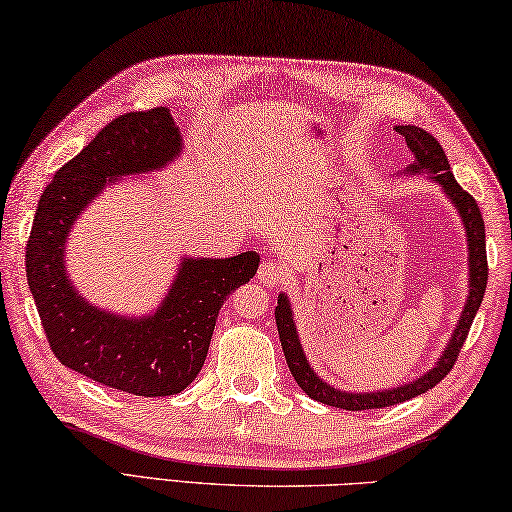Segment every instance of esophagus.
I'll return each instance as SVG.
<instances>
[{"label": "esophagus", "instance_id": "1", "mask_svg": "<svg viewBox=\"0 0 512 512\" xmlns=\"http://www.w3.org/2000/svg\"><path fill=\"white\" fill-rule=\"evenodd\" d=\"M288 274V267L283 261H265L261 267H258V279H261L263 286H276V283L283 281V276Z\"/></svg>", "mask_w": 512, "mask_h": 512}]
</instances>
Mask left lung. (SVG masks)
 Instances as JSON below:
<instances>
[{
	"label": "left lung",
	"mask_w": 512,
	"mask_h": 512,
	"mask_svg": "<svg viewBox=\"0 0 512 512\" xmlns=\"http://www.w3.org/2000/svg\"><path fill=\"white\" fill-rule=\"evenodd\" d=\"M401 136L406 138V145L410 152L415 154L417 161L410 167V172L424 170L431 174L433 181H438L442 188H445L447 197L454 201L460 220L465 224L467 231V247H469V297L467 304L463 308V315H460L458 326L454 335H451L449 345L445 349V354L438 358V365L433 367L431 372H426L422 379H415L401 388H392L385 392H342L335 390L331 385H326L320 376H317L308 360L304 356V349L299 345L297 338V329H295V320H292V311L288 304V297L281 295L279 301H276V329H279V338H281V347L283 354H286L290 374L295 376V381L301 390L306 392L308 397L315 401H322L326 406H335L342 410H370V408H388V406H397L401 401H408L422 392L431 390L438 385L445 376L454 370L456 360L460 349H463L467 333L472 329V322L476 317V311H479L481 301H483V292L485 286H488V256H485V224L479 211V204L476 199L469 195L467 190L458 186V181L454 174L449 170V161L445 152H442L440 142L435 140L431 133H426L420 127H397Z\"/></svg>",
	"instance_id": "1"
}]
</instances>
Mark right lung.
Listing matches in <instances>:
<instances>
[{"instance_id":"right-lung-1","label":"right lung","mask_w":512,"mask_h":512,"mask_svg":"<svg viewBox=\"0 0 512 512\" xmlns=\"http://www.w3.org/2000/svg\"><path fill=\"white\" fill-rule=\"evenodd\" d=\"M181 152L170 108L117 115L40 195L27 240V281L54 356L88 379L138 397H167L197 379L226 297L254 279L258 256L186 258L158 311L142 320L90 306L65 274V240L99 192L152 172Z\"/></svg>"}]
</instances>
